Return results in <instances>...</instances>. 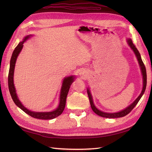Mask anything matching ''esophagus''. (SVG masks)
Segmentation results:
<instances>
[{"label": "esophagus", "instance_id": "obj_1", "mask_svg": "<svg viewBox=\"0 0 152 152\" xmlns=\"http://www.w3.org/2000/svg\"><path fill=\"white\" fill-rule=\"evenodd\" d=\"M81 74H84V73H81Z\"/></svg>", "mask_w": 152, "mask_h": 152}]
</instances>
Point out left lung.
Listing matches in <instances>:
<instances>
[{
    "label": "left lung",
    "instance_id": "left-lung-1",
    "mask_svg": "<svg viewBox=\"0 0 152 152\" xmlns=\"http://www.w3.org/2000/svg\"><path fill=\"white\" fill-rule=\"evenodd\" d=\"M127 42L129 45L130 48H131V49L134 51L136 56L137 59V61L139 62L140 66L141 68V73L142 75V79H143V87H142V89L141 94H140V96L136 98V99L131 104H130L129 107H127L126 109H124L121 112H116V113H106V112H103L101 110H98L97 108L95 107V105L93 103V98H92L91 94L90 93V91L89 89H87V94H88V97L89 99V102H90V104H91V107L92 110H93V112L96 113L99 116H101L102 117H105V118H118V117H122L127 115L128 113H129L135 107V106L137 104V103L139 102L140 99H141V98L142 97V96L143 95L145 89H146V68L145 66L144 65L143 62H142L141 58V55L138 51V50L137 49V48H136V46L134 45V44H133L132 41L131 39H128L127 40Z\"/></svg>",
    "mask_w": 152,
    "mask_h": 152
}]
</instances>
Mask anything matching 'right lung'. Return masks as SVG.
I'll use <instances>...</instances> for the list:
<instances>
[{"instance_id":"add662e5","label":"right lung","mask_w":152,"mask_h":152,"mask_svg":"<svg viewBox=\"0 0 152 152\" xmlns=\"http://www.w3.org/2000/svg\"><path fill=\"white\" fill-rule=\"evenodd\" d=\"M31 35H27L23 40L22 42H20L18 45L16 47L15 49L14 50L12 53V56L10 61V71H9V75H8V87L9 90H10L11 96L13 102L18 106V107L21 108L23 111L25 112L26 113L29 115L30 116L38 118V119H42V120H49V119H53L58 117L59 115L63 113L64 109L65 107L66 104V97L68 93L69 89H70V86L74 81L75 77L74 76H70L67 77L64 79L63 81V85L61 89V93H60V98H59V104L58 105V108L54 110L53 112H35L29 110L28 109L26 108L23 105L21 104L20 101L18 98V96L16 93V89L15 85H14V81H13V77H14V71H15V63L16 61V59L19 55L23 47V44L25 41L30 38Z\"/></svg>"}]
</instances>
